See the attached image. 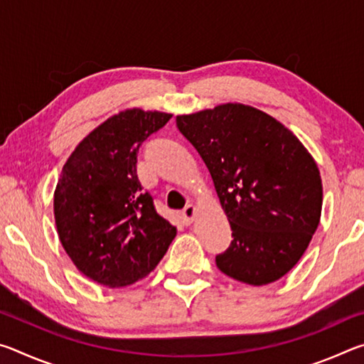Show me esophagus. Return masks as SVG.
I'll return each mask as SVG.
<instances>
[{"instance_id": "obj_1", "label": "esophagus", "mask_w": 364, "mask_h": 364, "mask_svg": "<svg viewBox=\"0 0 364 364\" xmlns=\"http://www.w3.org/2000/svg\"><path fill=\"white\" fill-rule=\"evenodd\" d=\"M196 215H197V208H196V205H193V204H188L186 207L183 208V212H181V218H183V221L186 225H191L194 221V218H196Z\"/></svg>"}]
</instances>
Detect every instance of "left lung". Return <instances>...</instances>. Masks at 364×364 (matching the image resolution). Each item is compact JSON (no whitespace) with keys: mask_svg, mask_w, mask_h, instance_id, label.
Returning a JSON list of instances; mask_svg holds the SVG:
<instances>
[{"mask_svg":"<svg viewBox=\"0 0 364 364\" xmlns=\"http://www.w3.org/2000/svg\"><path fill=\"white\" fill-rule=\"evenodd\" d=\"M176 127L210 171L232 230L217 267L267 286L305 254L319 225L323 183L300 139L274 117L239 102L176 117Z\"/></svg>","mask_w":364,"mask_h":364,"instance_id":"8db88e82","label":"left lung"}]
</instances>
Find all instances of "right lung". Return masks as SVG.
<instances>
[{
	"instance_id": "add662e5",
	"label": "right lung",
	"mask_w": 364,
	"mask_h": 364,
	"mask_svg": "<svg viewBox=\"0 0 364 364\" xmlns=\"http://www.w3.org/2000/svg\"><path fill=\"white\" fill-rule=\"evenodd\" d=\"M170 119L159 110H122L86 134L64 164L54 191L58 236L77 269L97 284L125 287L146 278L176 236L136 175L141 144Z\"/></svg>"
}]
</instances>
